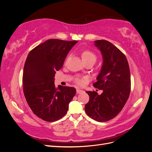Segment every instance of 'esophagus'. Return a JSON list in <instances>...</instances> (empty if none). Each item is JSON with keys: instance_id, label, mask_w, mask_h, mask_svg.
Masks as SVG:
<instances>
[{"instance_id": "1", "label": "esophagus", "mask_w": 152, "mask_h": 152, "mask_svg": "<svg viewBox=\"0 0 152 152\" xmlns=\"http://www.w3.org/2000/svg\"><path fill=\"white\" fill-rule=\"evenodd\" d=\"M84 91H82V90H81V89H77V94H80V93H84Z\"/></svg>"}]
</instances>
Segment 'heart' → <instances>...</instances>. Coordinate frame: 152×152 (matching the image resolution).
<instances>
[{
  "label": "heart",
  "instance_id": "heart-1",
  "mask_svg": "<svg viewBox=\"0 0 152 152\" xmlns=\"http://www.w3.org/2000/svg\"><path fill=\"white\" fill-rule=\"evenodd\" d=\"M81 57L82 60L84 61V63L86 62H94L95 63L97 59V56L96 55L92 52L90 50H84L81 52ZM75 82L79 86H82L84 83V80L81 79H77L75 80Z\"/></svg>",
  "mask_w": 152,
  "mask_h": 152
}]
</instances>
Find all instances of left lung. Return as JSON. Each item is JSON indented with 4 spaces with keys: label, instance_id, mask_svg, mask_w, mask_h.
<instances>
[{
    "label": "left lung",
    "instance_id": "obj_1",
    "mask_svg": "<svg viewBox=\"0 0 152 152\" xmlns=\"http://www.w3.org/2000/svg\"><path fill=\"white\" fill-rule=\"evenodd\" d=\"M94 45L103 61L93 86L103 93L98 95L95 91H86L89 101L85 111L94 121L102 122L115 117L124 108L131 92V75L127 59L117 47L105 40H96Z\"/></svg>",
    "mask_w": 152,
    "mask_h": 152
}]
</instances>
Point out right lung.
Returning <instances> with one entry per match:
<instances>
[{
	"label": "right lung",
	"instance_id": "obj_1",
	"mask_svg": "<svg viewBox=\"0 0 152 152\" xmlns=\"http://www.w3.org/2000/svg\"><path fill=\"white\" fill-rule=\"evenodd\" d=\"M77 40L49 39L29 53L23 73L25 97L35 115L47 122H54L66 113L76 93L74 87L54 85L56 71Z\"/></svg>",
	"mask_w": 152,
	"mask_h": 152
}]
</instances>
